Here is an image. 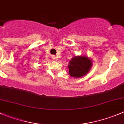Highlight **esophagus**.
Segmentation results:
<instances>
[{
  "label": "esophagus",
  "instance_id": "obj_1",
  "mask_svg": "<svg viewBox=\"0 0 124 124\" xmlns=\"http://www.w3.org/2000/svg\"><path fill=\"white\" fill-rule=\"evenodd\" d=\"M55 59H56V58L55 56H53V60H55Z\"/></svg>",
  "mask_w": 124,
  "mask_h": 124
}]
</instances>
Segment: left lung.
Here are the masks:
<instances>
[{"label": "left lung", "instance_id": "8db88e82", "mask_svg": "<svg viewBox=\"0 0 124 124\" xmlns=\"http://www.w3.org/2000/svg\"><path fill=\"white\" fill-rule=\"evenodd\" d=\"M92 67V61L86 56H75L69 61L68 68L70 76L80 78L86 75Z\"/></svg>", "mask_w": 124, "mask_h": 124}]
</instances>
